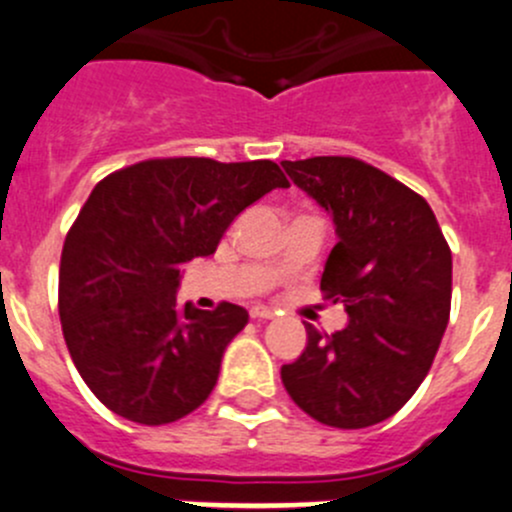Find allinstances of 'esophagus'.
Instances as JSON below:
<instances>
[{"instance_id": "1", "label": "esophagus", "mask_w": 512, "mask_h": 512, "mask_svg": "<svg viewBox=\"0 0 512 512\" xmlns=\"http://www.w3.org/2000/svg\"><path fill=\"white\" fill-rule=\"evenodd\" d=\"M276 316V311L268 306H254L251 308V318H258V321H268V318Z\"/></svg>"}]
</instances>
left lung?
I'll use <instances>...</instances> for the list:
<instances>
[{
  "mask_svg": "<svg viewBox=\"0 0 512 512\" xmlns=\"http://www.w3.org/2000/svg\"><path fill=\"white\" fill-rule=\"evenodd\" d=\"M331 214L338 244L321 291L346 328L306 323L301 356L281 381L301 411L333 428H368L401 411L428 376L450 316L453 258L428 201L353 156L281 161Z\"/></svg>",
  "mask_w": 512,
  "mask_h": 512,
  "instance_id": "left-lung-1",
  "label": "left lung"
}]
</instances>
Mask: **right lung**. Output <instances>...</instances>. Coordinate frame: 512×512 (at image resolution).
I'll list each match as a JSON object with an SVG mask.
<instances>
[{"instance_id":"right-lung-1","label":"right lung","mask_w":512,"mask_h":512,"mask_svg":"<svg viewBox=\"0 0 512 512\" xmlns=\"http://www.w3.org/2000/svg\"><path fill=\"white\" fill-rule=\"evenodd\" d=\"M288 179L273 161L149 159L94 186L59 266V318L79 376L141 426L189 416L214 391L246 308L176 303L181 266L211 256L231 221Z\"/></svg>"}]
</instances>
